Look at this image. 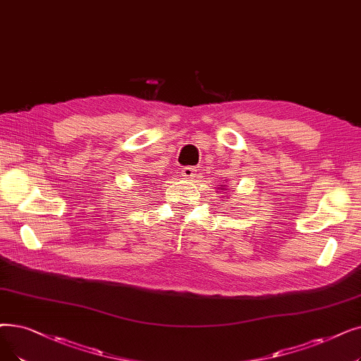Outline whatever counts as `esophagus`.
<instances>
[{"label":"esophagus","instance_id":"1","mask_svg":"<svg viewBox=\"0 0 361 361\" xmlns=\"http://www.w3.org/2000/svg\"><path fill=\"white\" fill-rule=\"evenodd\" d=\"M196 168H193V166H184L183 169H181V176L184 177V178H187V180H192V178H195L196 177Z\"/></svg>","mask_w":361,"mask_h":361}]
</instances>
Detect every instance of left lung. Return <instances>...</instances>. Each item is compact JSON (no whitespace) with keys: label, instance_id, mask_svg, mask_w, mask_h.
Here are the masks:
<instances>
[{"label":"left lung","instance_id":"obj_1","mask_svg":"<svg viewBox=\"0 0 361 361\" xmlns=\"http://www.w3.org/2000/svg\"><path fill=\"white\" fill-rule=\"evenodd\" d=\"M219 190H221V192H226L227 189H226V185H221V187H219ZM224 197H227V196H224Z\"/></svg>","mask_w":361,"mask_h":361}]
</instances>
